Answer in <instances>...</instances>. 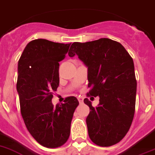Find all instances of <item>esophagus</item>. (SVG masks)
Returning <instances> with one entry per match:
<instances>
[{"label":"esophagus","instance_id":"obj_1","mask_svg":"<svg viewBox=\"0 0 155 155\" xmlns=\"http://www.w3.org/2000/svg\"><path fill=\"white\" fill-rule=\"evenodd\" d=\"M77 98H78V100H79V102H80V103H83V102H84V99H83V97H78Z\"/></svg>","mask_w":155,"mask_h":155}]
</instances>
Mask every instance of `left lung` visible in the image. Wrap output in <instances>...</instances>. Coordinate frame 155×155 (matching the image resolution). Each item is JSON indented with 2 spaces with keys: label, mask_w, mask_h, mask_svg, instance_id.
I'll return each mask as SVG.
<instances>
[{
  "label": "left lung",
  "mask_w": 155,
  "mask_h": 155,
  "mask_svg": "<svg viewBox=\"0 0 155 155\" xmlns=\"http://www.w3.org/2000/svg\"><path fill=\"white\" fill-rule=\"evenodd\" d=\"M68 55L78 58L88 68L87 95L99 97V104L90 107L86 119L90 139L100 147L119 143L128 132L135 114L136 80L132 57L120 42L100 38L71 44Z\"/></svg>",
  "instance_id": "1"
}]
</instances>
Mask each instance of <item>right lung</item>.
<instances>
[{
  "label": "right lung",
  "instance_id": "add662e5",
  "mask_svg": "<svg viewBox=\"0 0 155 155\" xmlns=\"http://www.w3.org/2000/svg\"><path fill=\"white\" fill-rule=\"evenodd\" d=\"M71 43L35 39L27 44L18 62L16 89L20 111L28 132L41 146L59 147L70 136L71 122L79 105L74 96L54 106L53 92L59 86V62Z\"/></svg>",
  "mask_w": 155,
  "mask_h": 155
}]
</instances>
